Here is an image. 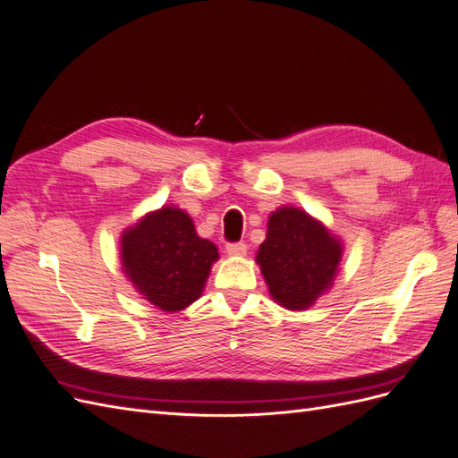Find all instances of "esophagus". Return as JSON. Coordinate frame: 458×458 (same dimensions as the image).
I'll return each instance as SVG.
<instances>
[{"instance_id": "1", "label": "esophagus", "mask_w": 458, "mask_h": 458, "mask_svg": "<svg viewBox=\"0 0 458 458\" xmlns=\"http://www.w3.org/2000/svg\"><path fill=\"white\" fill-rule=\"evenodd\" d=\"M225 248H227V254H231V256H244L246 254L244 242H229Z\"/></svg>"}]
</instances>
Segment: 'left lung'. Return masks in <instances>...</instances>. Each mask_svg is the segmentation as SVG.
<instances>
[{"label": "left lung", "mask_w": 458, "mask_h": 458, "mask_svg": "<svg viewBox=\"0 0 458 458\" xmlns=\"http://www.w3.org/2000/svg\"><path fill=\"white\" fill-rule=\"evenodd\" d=\"M342 242L321 221L294 206H283L267 221L256 256L269 294L279 306L300 311L325 294L338 273Z\"/></svg>", "instance_id": "1"}]
</instances>
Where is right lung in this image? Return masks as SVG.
Returning <instances> with one entry per match:
<instances>
[{
  "label": "right lung",
  "mask_w": 458,
  "mask_h": 458,
  "mask_svg": "<svg viewBox=\"0 0 458 458\" xmlns=\"http://www.w3.org/2000/svg\"><path fill=\"white\" fill-rule=\"evenodd\" d=\"M120 258L137 293L175 313L200 298L219 254L214 242L199 237L189 214L164 206L122 233Z\"/></svg>",
  "instance_id": "right-lung-1"
}]
</instances>
